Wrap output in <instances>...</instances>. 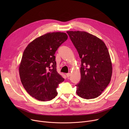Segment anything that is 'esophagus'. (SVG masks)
<instances>
[{
  "mask_svg": "<svg viewBox=\"0 0 129 129\" xmlns=\"http://www.w3.org/2000/svg\"><path fill=\"white\" fill-rule=\"evenodd\" d=\"M66 76H67V77H69L70 76V75H71V73H67L66 74Z\"/></svg>",
  "mask_w": 129,
  "mask_h": 129,
  "instance_id": "esophagus-1",
  "label": "esophagus"
}]
</instances>
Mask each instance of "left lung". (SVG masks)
Listing matches in <instances>:
<instances>
[{"instance_id": "left-lung-1", "label": "left lung", "mask_w": 129, "mask_h": 129, "mask_svg": "<svg viewBox=\"0 0 129 129\" xmlns=\"http://www.w3.org/2000/svg\"><path fill=\"white\" fill-rule=\"evenodd\" d=\"M81 58L80 82L76 85L81 98L98 97L110 83L112 67L109 51L102 40L85 31H67Z\"/></svg>"}]
</instances>
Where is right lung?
I'll return each instance as SVG.
<instances>
[{
	"instance_id": "right-lung-1",
	"label": "right lung",
	"mask_w": 129,
	"mask_h": 129,
	"mask_svg": "<svg viewBox=\"0 0 129 129\" xmlns=\"http://www.w3.org/2000/svg\"><path fill=\"white\" fill-rule=\"evenodd\" d=\"M67 38L64 32L48 33L34 40L24 50L19 75L24 89L32 97L45 101L57 96L56 88L64 79L56 71L54 54Z\"/></svg>"
}]
</instances>
